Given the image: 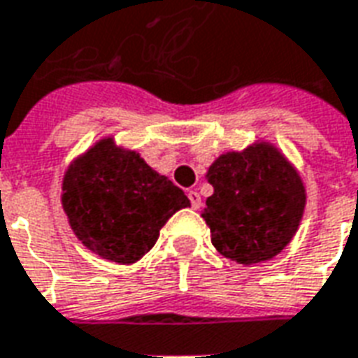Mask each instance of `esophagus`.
Returning <instances> with one entry per match:
<instances>
[{"label":"esophagus","mask_w":358,"mask_h":358,"mask_svg":"<svg viewBox=\"0 0 358 358\" xmlns=\"http://www.w3.org/2000/svg\"><path fill=\"white\" fill-rule=\"evenodd\" d=\"M187 197H189V201H192V207H194V209H199V207H201V195L197 194L195 189H189V192H187Z\"/></svg>","instance_id":"esophagus-1"}]
</instances>
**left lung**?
<instances>
[{
    "label": "left lung",
    "mask_w": 358,
    "mask_h": 358,
    "mask_svg": "<svg viewBox=\"0 0 358 358\" xmlns=\"http://www.w3.org/2000/svg\"><path fill=\"white\" fill-rule=\"evenodd\" d=\"M215 187L201 210L218 253L238 264L274 259L293 240L307 205L299 171L270 141L226 151L205 174Z\"/></svg>",
    "instance_id": "1"
}]
</instances>
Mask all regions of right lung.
Masks as SVG:
<instances>
[{
    "mask_svg": "<svg viewBox=\"0 0 358 358\" xmlns=\"http://www.w3.org/2000/svg\"><path fill=\"white\" fill-rule=\"evenodd\" d=\"M61 205L84 248L110 263L134 264L189 199L138 151L105 136L66 166Z\"/></svg>",
    "mask_w": 358,
    "mask_h": 358,
    "instance_id": "obj_1",
    "label": "right lung"
}]
</instances>
